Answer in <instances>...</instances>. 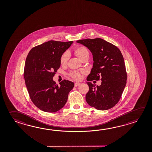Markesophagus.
<instances>
[{
	"label": "esophagus",
	"instance_id": "esophagus-1",
	"mask_svg": "<svg viewBox=\"0 0 152 152\" xmlns=\"http://www.w3.org/2000/svg\"><path fill=\"white\" fill-rule=\"evenodd\" d=\"M80 84H81L80 83H75V87H77V86H78L79 85H80Z\"/></svg>",
	"mask_w": 152,
	"mask_h": 152
}]
</instances>
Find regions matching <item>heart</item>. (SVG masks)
Returning <instances> with one entry per match:
<instances>
[{
  "label": "heart",
  "instance_id": "b5f03b06",
  "mask_svg": "<svg viewBox=\"0 0 152 152\" xmlns=\"http://www.w3.org/2000/svg\"><path fill=\"white\" fill-rule=\"evenodd\" d=\"M74 53L80 60H82L83 58H87V57L89 58V55H90L89 52H88L87 48H86L84 46H79L77 48H75L74 50ZM68 59H69V54H68V53L65 52L64 54H62L60 57V64L62 66L67 65ZM83 73V72H79L77 71L72 72L70 73V75L72 77H73L75 80H80L81 78V74Z\"/></svg>",
  "mask_w": 152,
  "mask_h": 152
}]
</instances>
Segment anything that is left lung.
Listing matches in <instances>:
<instances>
[{
  "mask_svg": "<svg viewBox=\"0 0 152 152\" xmlns=\"http://www.w3.org/2000/svg\"><path fill=\"white\" fill-rule=\"evenodd\" d=\"M93 55L94 64L87 80H102L100 86L87 82L86 100L97 110H107L116 104L126 85L127 75L124 58L116 46L100 38L77 41Z\"/></svg>",
  "mask_w": 152,
  "mask_h": 152,
  "instance_id": "left-lung-1",
  "label": "left lung"
}]
</instances>
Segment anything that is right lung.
<instances>
[{
  "label": "right lung",
  "instance_id": "obj_1",
  "mask_svg": "<svg viewBox=\"0 0 152 152\" xmlns=\"http://www.w3.org/2000/svg\"><path fill=\"white\" fill-rule=\"evenodd\" d=\"M73 41H49L30 50L26 58L24 77L29 96L39 109L55 113L66 103L75 84L64 80L58 86L53 80L60 67L62 54Z\"/></svg>",
  "mask_w": 152,
  "mask_h": 152
}]
</instances>
